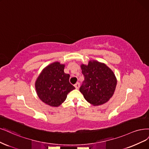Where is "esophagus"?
<instances>
[{
    "instance_id": "obj_1",
    "label": "esophagus",
    "mask_w": 149,
    "mask_h": 149,
    "mask_svg": "<svg viewBox=\"0 0 149 149\" xmlns=\"http://www.w3.org/2000/svg\"><path fill=\"white\" fill-rule=\"evenodd\" d=\"M79 86H80V83H79V82H78V83H76L75 84H74V87L76 89H78L79 88Z\"/></svg>"
}]
</instances>
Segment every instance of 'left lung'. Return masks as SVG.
<instances>
[{
    "label": "left lung",
    "mask_w": 149,
    "mask_h": 149,
    "mask_svg": "<svg viewBox=\"0 0 149 149\" xmlns=\"http://www.w3.org/2000/svg\"><path fill=\"white\" fill-rule=\"evenodd\" d=\"M84 80L79 91L91 104L100 105L112 97L116 79L113 72L105 64L98 61H89L88 65H81Z\"/></svg>",
    "instance_id": "obj_1"
}]
</instances>
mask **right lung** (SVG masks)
<instances>
[{
    "mask_svg": "<svg viewBox=\"0 0 149 149\" xmlns=\"http://www.w3.org/2000/svg\"><path fill=\"white\" fill-rule=\"evenodd\" d=\"M64 65L55 62L47 66L36 82L39 99L45 104L58 107L66 100L68 94L75 89L71 84L70 74L64 73Z\"/></svg>",
    "mask_w": 149,
    "mask_h": 149,
    "instance_id": "right-lung-1",
    "label": "right lung"
}]
</instances>
